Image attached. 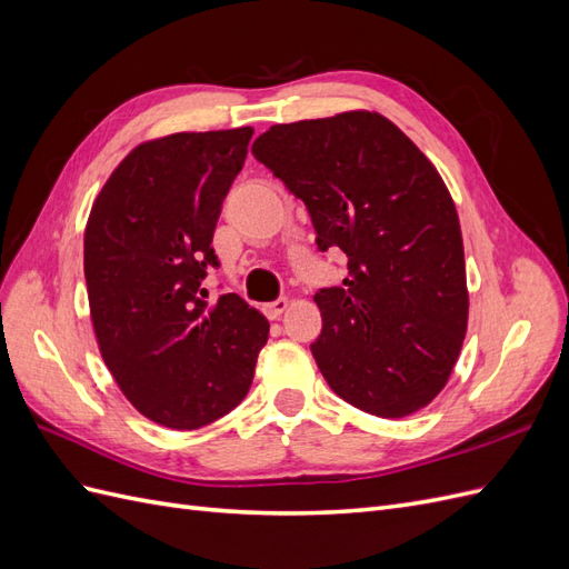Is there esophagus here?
<instances>
[{
	"mask_svg": "<svg viewBox=\"0 0 569 569\" xmlns=\"http://www.w3.org/2000/svg\"><path fill=\"white\" fill-rule=\"evenodd\" d=\"M287 306H289V301L282 297V299H278V301L266 303V306H263V313H266L270 320H274V318H280V316L287 311Z\"/></svg>",
	"mask_w": 569,
	"mask_h": 569,
	"instance_id": "obj_1",
	"label": "esophagus"
}]
</instances>
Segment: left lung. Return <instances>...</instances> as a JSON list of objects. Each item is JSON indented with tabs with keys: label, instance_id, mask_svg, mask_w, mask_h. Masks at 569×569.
Listing matches in <instances>:
<instances>
[{
	"label": "left lung",
	"instance_id": "left-lung-1",
	"mask_svg": "<svg viewBox=\"0 0 569 569\" xmlns=\"http://www.w3.org/2000/svg\"><path fill=\"white\" fill-rule=\"evenodd\" d=\"M251 153L306 203L320 251L349 258L343 284L313 297L327 385L377 418L432 403L470 308L458 211L432 161L377 111L272 126Z\"/></svg>",
	"mask_w": 569,
	"mask_h": 569
}]
</instances>
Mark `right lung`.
<instances>
[{
	"label": "right lung",
	"mask_w": 569,
	"mask_h": 569,
	"mask_svg": "<svg viewBox=\"0 0 569 569\" xmlns=\"http://www.w3.org/2000/svg\"><path fill=\"white\" fill-rule=\"evenodd\" d=\"M253 128L137 144L97 194L84 280L101 358L126 399L170 429H197L247 396L270 325L237 295L206 301L220 206Z\"/></svg>",
	"instance_id": "right-lung-1"
}]
</instances>
